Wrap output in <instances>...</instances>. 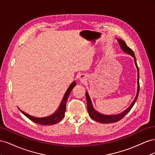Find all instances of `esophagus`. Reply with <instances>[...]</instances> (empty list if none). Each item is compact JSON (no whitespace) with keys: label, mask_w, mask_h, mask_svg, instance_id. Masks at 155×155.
Returning a JSON list of instances; mask_svg holds the SVG:
<instances>
[{"label":"esophagus","mask_w":155,"mask_h":155,"mask_svg":"<svg viewBox=\"0 0 155 155\" xmlns=\"http://www.w3.org/2000/svg\"><path fill=\"white\" fill-rule=\"evenodd\" d=\"M79 79H80V80L82 81L86 80V79H87L86 76H85V75H84V74H81L80 76H79Z\"/></svg>","instance_id":"obj_1"}]
</instances>
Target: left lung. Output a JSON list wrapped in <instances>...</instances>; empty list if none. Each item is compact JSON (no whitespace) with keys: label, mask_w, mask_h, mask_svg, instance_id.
<instances>
[{"label":"left lung","mask_w":155,"mask_h":155,"mask_svg":"<svg viewBox=\"0 0 155 155\" xmlns=\"http://www.w3.org/2000/svg\"><path fill=\"white\" fill-rule=\"evenodd\" d=\"M118 40L121 49L124 52L128 54L129 55H131L132 57L134 58V64L136 65V67H137V95H136V97L134 98V100L132 102V104L130 105V106L126 109L124 111H123L121 113L117 114H112V115H107V114H104L102 113H100V112H98L96 110L94 107L93 106L92 104V101L91 100V98L90 97V95L87 91H86V99H87V110L88 114L90 116L91 118L94 120L96 121H97V122H100L101 124H110V123H114L120 120L121 119H122L128 113V112L130 111V110L132 109V107L134 105L136 101H137L138 96V94H139V89H140V85H139V69L137 65V61H136V58L133 52V51L131 50L130 48H129L127 46L126 43L125 42L121 39H117Z\"/></svg>","instance_id":"left-lung-1"}]
</instances>
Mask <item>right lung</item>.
Instances as JSON below:
<instances>
[{
    "label": "right lung",
    "instance_id": "obj_1",
    "mask_svg": "<svg viewBox=\"0 0 155 155\" xmlns=\"http://www.w3.org/2000/svg\"><path fill=\"white\" fill-rule=\"evenodd\" d=\"M76 85V81H73L71 84H70V85L68 87L66 92L64 94V95L63 97V100L61 102L58 109L56 110V111L54 112V113L48 116L41 117V118H37V117H34L26 113V112H25L24 111L22 110L18 107V109L21 110V112L23 114H25L30 120H31V121H33L36 124H38L40 125H54V124H57L60 121H61L64 118L65 111H66V104H67V99L73 88Z\"/></svg>",
    "mask_w": 155,
    "mask_h": 155
}]
</instances>
